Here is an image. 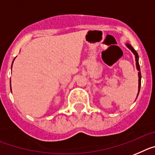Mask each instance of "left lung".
Masks as SVG:
<instances>
[{"label":"left lung","instance_id":"obj_1","mask_svg":"<svg viewBox=\"0 0 155 155\" xmlns=\"http://www.w3.org/2000/svg\"><path fill=\"white\" fill-rule=\"evenodd\" d=\"M126 46H127V48H129V49H130V51H131L134 54V55H135L136 65H137V70L139 71V72H138V77H139V86H138L139 91H138V94H139L140 90V85H141V73H140V64H139V56H138V54H137V52L134 49V48H133V47H132L130 44H126ZM138 94H137V96H138Z\"/></svg>","mask_w":155,"mask_h":155}]
</instances>
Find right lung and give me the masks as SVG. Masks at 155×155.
I'll return each instance as SVG.
<instances>
[{
    "instance_id": "add662e5",
    "label": "right lung",
    "mask_w": 155,
    "mask_h": 155,
    "mask_svg": "<svg viewBox=\"0 0 155 155\" xmlns=\"http://www.w3.org/2000/svg\"><path fill=\"white\" fill-rule=\"evenodd\" d=\"M14 60H15V59H14ZM12 64H13V62H12ZM11 91H12V88H11Z\"/></svg>"
}]
</instances>
